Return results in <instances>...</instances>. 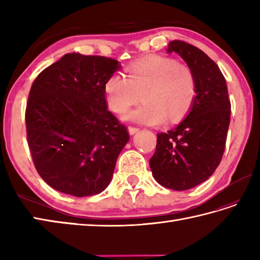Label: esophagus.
Masks as SVG:
<instances>
[{"instance_id": "obj_1", "label": "esophagus", "mask_w": 260, "mask_h": 260, "mask_svg": "<svg viewBox=\"0 0 260 260\" xmlns=\"http://www.w3.org/2000/svg\"><path fill=\"white\" fill-rule=\"evenodd\" d=\"M140 131V128H137V127H133V126H129L128 127V133L131 135H134L135 133H137V132Z\"/></svg>"}]
</instances>
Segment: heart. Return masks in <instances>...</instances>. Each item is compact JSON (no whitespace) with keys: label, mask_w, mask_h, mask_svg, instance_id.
Instances as JSON below:
<instances>
[{"label":"heart","mask_w":260,"mask_h":260,"mask_svg":"<svg viewBox=\"0 0 260 260\" xmlns=\"http://www.w3.org/2000/svg\"><path fill=\"white\" fill-rule=\"evenodd\" d=\"M127 78L114 74L105 82L104 90L109 109L125 114L142 98L144 103L126 116L145 125L178 123L190 112L197 96L193 71L178 60L150 56L132 63Z\"/></svg>","instance_id":"1"}]
</instances>
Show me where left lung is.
<instances>
[{
  "label": "left lung",
  "mask_w": 260,
  "mask_h": 260,
  "mask_svg": "<svg viewBox=\"0 0 260 260\" xmlns=\"http://www.w3.org/2000/svg\"><path fill=\"white\" fill-rule=\"evenodd\" d=\"M197 80L190 113L167 133H158L150 167L157 183L176 191L208 180L221 162L230 124L231 105L225 79L218 64L200 49L184 41L169 43Z\"/></svg>",
  "instance_id": "obj_1"
}]
</instances>
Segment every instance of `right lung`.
<instances>
[{
	"mask_svg": "<svg viewBox=\"0 0 260 260\" xmlns=\"http://www.w3.org/2000/svg\"><path fill=\"white\" fill-rule=\"evenodd\" d=\"M117 60L67 53L33 81L25 109L27 145L39 175L74 197L103 192L129 140L107 109L104 86Z\"/></svg>",
	"mask_w": 260,
	"mask_h": 260,
	"instance_id": "1",
	"label": "right lung"
}]
</instances>
